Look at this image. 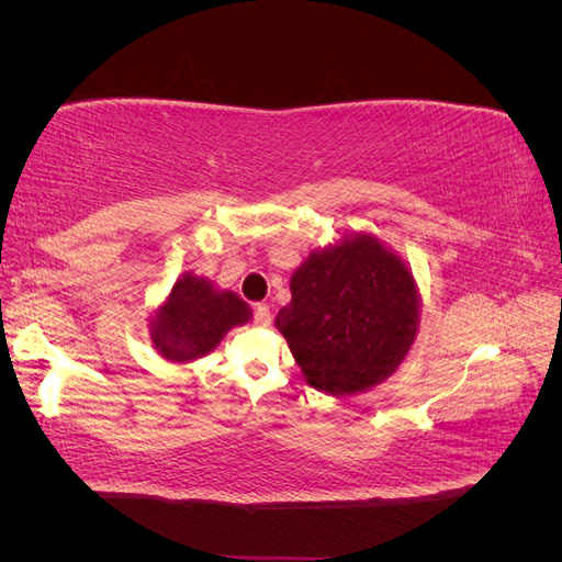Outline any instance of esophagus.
<instances>
[{"label": "esophagus", "mask_w": 562, "mask_h": 562, "mask_svg": "<svg viewBox=\"0 0 562 562\" xmlns=\"http://www.w3.org/2000/svg\"><path fill=\"white\" fill-rule=\"evenodd\" d=\"M252 323H255V326H262V328L269 326V323H271V312H269L267 304H255Z\"/></svg>", "instance_id": "1"}]
</instances>
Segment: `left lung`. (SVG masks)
Here are the masks:
<instances>
[{"instance_id": "obj_1", "label": "left lung", "mask_w": 562, "mask_h": 562, "mask_svg": "<svg viewBox=\"0 0 562 562\" xmlns=\"http://www.w3.org/2000/svg\"><path fill=\"white\" fill-rule=\"evenodd\" d=\"M291 293L277 328L304 378L326 394L380 384L415 339L419 300L413 274L368 234L312 252L293 274Z\"/></svg>"}]
</instances>
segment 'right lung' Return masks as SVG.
Masks as SVG:
<instances>
[{
	"mask_svg": "<svg viewBox=\"0 0 562 562\" xmlns=\"http://www.w3.org/2000/svg\"><path fill=\"white\" fill-rule=\"evenodd\" d=\"M250 318V307L229 291L217 293L206 279L184 274L151 321V342L168 361H192L217 347L223 335Z\"/></svg>",
	"mask_w": 562,
	"mask_h": 562,
	"instance_id": "1",
	"label": "right lung"
}]
</instances>
